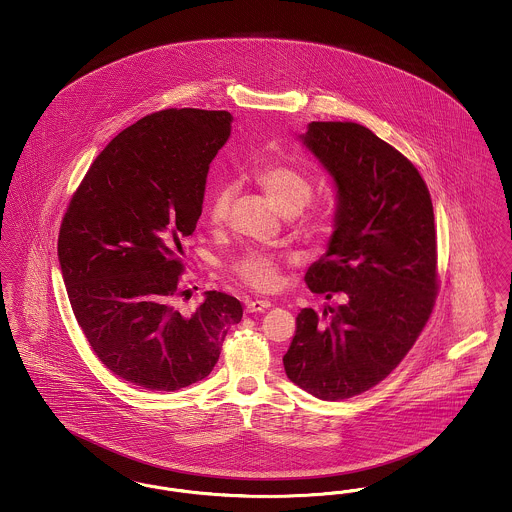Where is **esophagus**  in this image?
I'll return each mask as SVG.
<instances>
[{
    "label": "esophagus",
    "instance_id": "1",
    "mask_svg": "<svg viewBox=\"0 0 512 512\" xmlns=\"http://www.w3.org/2000/svg\"><path fill=\"white\" fill-rule=\"evenodd\" d=\"M268 307H270V301L267 299H253V301H247L245 311L247 313H263Z\"/></svg>",
    "mask_w": 512,
    "mask_h": 512
}]
</instances>
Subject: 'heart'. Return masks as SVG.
<instances>
[{"mask_svg": "<svg viewBox=\"0 0 512 512\" xmlns=\"http://www.w3.org/2000/svg\"><path fill=\"white\" fill-rule=\"evenodd\" d=\"M255 180L284 215L299 213L313 195L311 182L301 172L286 165H267L255 174ZM234 192V184L226 180L213 188L207 199V215L211 222L220 224L228 217ZM230 268L245 286L257 292H272L282 282V259L265 251H247Z\"/></svg>", "mask_w": 512, "mask_h": 512, "instance_id": "heart-1", "label": "heart"}]
</instances>
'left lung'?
I'll list each match as a JSON object with an SVG mask.
<instances>
[{
  "mask_svg": "<svg viewBox=\"0 0 512 512\" xmlns=\"http://www.w3.org/2000/svg\"><path fill=\"white\" fill-rule=\"evenodd\" d=\"M336 186L334 232L305 282L338 307L297 315L288 378L324 401L380 384L434 309L438 249L430 192L413 163L357 122H309L299 136ZM330 316V319H326Z\"/></svg>",
  "mask_w": 512,
  "mask_h": 512,
  "instance_id": "1",
  "label": "left lung"
}]
</instances>
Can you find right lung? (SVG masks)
Segmentation results:
<instances>
[{
	"label": "right lung",
	"mask_w": 512,
	"mask_h": 512,
	"mask_svg": "<svg viewBox=\"0 0 512 512\" xmlns=\"http://www.w3.org/2000/svg\"><path fill=\"white\" fill-rule=\"evenodd\" d=\"M228 111L165 109L122 130L74 192L57 255L74 317L99 361L142 390L176 391L217 365L242 303L180 293L182 240L201 217L209 165L232 130Z\"/></svg>",
	"instance_id": "right-lung-1"
}]
</instances>
